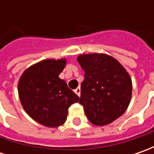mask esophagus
I'll list each match as a JSON object with an SVG mask.
<instances>
[{
  "instance_id": "esophagus-1",
  "label": "esophagus",
  "mask_w": 154,
  "mask_h": 154,
  "mask_svg": "<svg viewBox=\"0 0 154 154\" xmlns=\"http://www.w3.org/2000/svg\"><path fill=\"white\" fill-rule=\"evenodd\" d=\"M74 92H75V93H76V94H77L79 97H80V87H77L76 89H74Z\"/></svg>"
}]
</instances>
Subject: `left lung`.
<instances>
[{"instance_id": "8db88e82", "label": "left lung", "mask_w": 154, "mask_h": 154, "mask_svg": "<svg viewBox=\"0 0 154 154\" xmlns=\"http://www.w3.org/2000/svg\"><path fill=\"white\" fill-rule=\"evenodd\" d=\"M85 72L79 103L92 124L104 126L120 117L132 96V80L116 59L107 54H81L77 57Z\"/></svg>"}]
</instances>
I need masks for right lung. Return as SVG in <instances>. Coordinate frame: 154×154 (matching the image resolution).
Returning <instances> with one entry per match:
<instances>
[{"instance_id": "1", "label": "right lung", "mask_w": 154, "mask_h": 154, "mask_svg": "<svg viewBox=\"0 0 154 154\" xmlns=\"http://www.w3.org/2000/svg\"><path fill=\"white\" fill-rule=\"evenodd\" d=\"M67 63L65 58L47 59L26 68L18 82L20 103L34 121L49 128L62 125L68 108L79 97L59 78Z\"/></svg>"}]
</instances>
